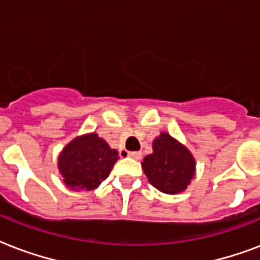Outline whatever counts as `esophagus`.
Returning <instances> with one entry per match:
<instances>
[{
	"label": "esophagus",
	"mask_w": 260,
	"mask_h": 260,
	"mask_svg": "<svg viewBox=\"0 0 260 260\" xmlns=\"http://www.w3.org/2000/svg\"><path fill=\"white\" fill-rule=\"evenodd\" d=\"M128 157L134 158V160H141L142 158V153L141 152H128Z\"/></svg>",
	"instance_id": "esophagus-1"
}]
</instances>
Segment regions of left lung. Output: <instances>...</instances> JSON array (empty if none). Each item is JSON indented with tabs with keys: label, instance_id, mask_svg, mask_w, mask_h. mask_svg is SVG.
<instances>
[{
	"label": "left lung",
	"instance_id": "obj_1",
	"mask_svg": "<svg viewBox=\"0 0 260 260\" xmlns=\"http://www.w3.org/2000/svg\"><path fill=\"white\" fill-rule=\"evenodd\" d=\"M153 153L141 162L149 183L164 194H180L195 176V161L186 145L162 132L152 142Z\"/></svg>",
	"mask_w": 260,
	"mask_h": 260
}]
</instances>
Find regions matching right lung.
<instances>
[{
  "mask_svg": "<svg viewBox=\"0 0 260 260\" xmlns=\"http://www.w3.org/2000/svg\"><path fill=\"white\" fill-rule=\"evenodd\" d=\"M118 152L96 133L70 141L58 156V170L63 183L73 191H90L108 178L118 161Z\"/></svg>",
  "mask_w": 260,
  "mask_h": 260,
  "instance_id": "1",
  "label": "right lung"
}]
</instances>
